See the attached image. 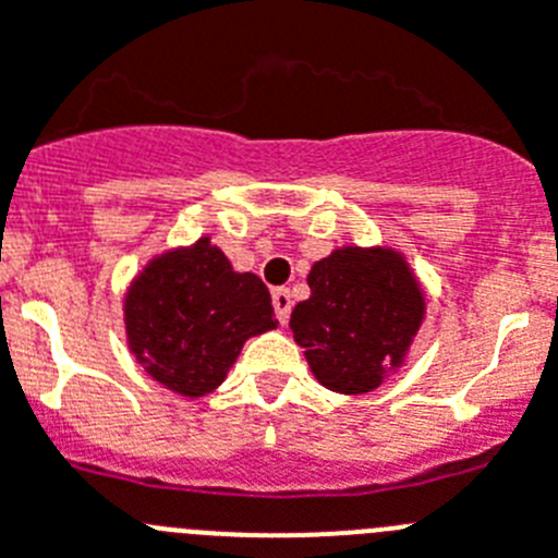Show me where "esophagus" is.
I'll use <instances>...</instances> for the list:
<instances>
[{
	"label": "esophagus",
	"mask_w": 558,
	"mask_h": 558,
	"mask_svg": "<svg viewBox=\"0 0 558 558\" xmlns=\"http://www.w3.org/2000/svg\"><path fill=\"white\" fill-rule=\"evenodd\" d=\"M272 305H275V314H278L280 323H289V314H291V291H289V289H275V291H272Z\"/></svg>",
	"instance_id": "1"
}]
</instances>
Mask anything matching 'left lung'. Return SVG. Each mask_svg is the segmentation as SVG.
<instances>
[{"mask_svg": "<svg viewBox=\"0 0 558 558\" xmlns=\"http://www.w3.org/2000/svg\"><path fill=\"white\" fill-rule=\"evenodd\" d=\"M311 298L291 311V333L330 391L364 395L405 359L423 325L425 294L403 255L341 247L308 272Z\"/></svg>", "mask_w": 558, "mask_h": 558, "instance_id": "obj_1", "label": "left lung"}]
</instances>
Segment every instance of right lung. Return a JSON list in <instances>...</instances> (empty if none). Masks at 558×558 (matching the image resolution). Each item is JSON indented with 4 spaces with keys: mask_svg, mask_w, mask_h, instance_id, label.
I'll use <instances>...</instances> for the list:
<instances>
[{
    "mask_svg": "<svg viewBox=\"0 0 558 558\" xmlns=\"http://www.w3.org/2000/svg\"><path fill=\"white\" fill-rule=\"evenodd\" d=\"M128 344L138 364L183 398L225 380L244 341L278 328L272 298L253 272H233L210 239L153 258L124 300Z\"/></svg>",
    "mask_w": 558,
    "mask_h": 558,
    "instance_id": "right-lung-1",
    "label": "right lung"
}]
</instances>
